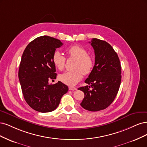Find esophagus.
Wrapping results in <instances>:
<instances>
[{
	"instance_id": "1",
	"label": "esophagus",
	"mask_w": 147,
	"mask_h": 147,
	"mask_svg": "<svg viewBox=\"0 0 147 147\" xmlns=\"http://www.w3.org/2000/svg\"><path fill=\"white\" fill-rule=\"evenodd\" d=\"M69 90H77V88L73 87H69Z\"/></svg>"
}]
</instances>
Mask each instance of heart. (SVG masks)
<instances>
[{"mask_svg": "<svg viewBox=\"0 0 147 147\" xmlns=\"http://www.w3.org/2000/svg\"><path fill=\"white\" fill-rule=\"evenodd\" d=\"M69 57L76 59L74 65V69L68 71L59 75V79L61 82L68 86H75L83 77V75L91 73L94 67V60L88 54V51L83 47L73 45L66 50ZM53 63L59 70H63L66 59L59 51H55L53 54Z\"/></svg>", "mask_w": 147, "mask_h": 147, "instance_id": "1", "label": "heart"}]
</instances>
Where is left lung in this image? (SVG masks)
Instances as JSON below:
<instances>
[{"mask_svg":"<svg viewBox=\"0 0 147 147\" xmlns=\"http://www.w3.org/2000/svg\"><path fill=\"white\" fill-rule=\"evenodd\" d=\"M90 42L95 54L94 65L85 80L89 86L78 90L85 94L80 106L96 112L105 109L115 98L121 84V65L117 53L108 42L97 38Z\"/></svg>","mask_w":147,"mask_h":147,"instance_id":"8db88e82","label":"left lung"}]
</instances>
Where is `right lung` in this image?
Segmentation results:
<instances>
[{
	"mask_svg": "<svg viewBox=\"0 0 147 147\" xmlns=\"http://www.w3.org/2000/svg\"><path fill=\"white\" fill-rule=\"evenodd\" d=\"M63 43L49 36H41L32 41L22 54L18 76L24 98L30 107L45 113L54 111L60 99L68 90L61 82L49 84L56 79L53 56Z\"/></svg>",
	"mask_w": 147,
	"mask_h": 147,
	"instance_id": "obj_1",
	"label": "right lung"
}]
</instances>
